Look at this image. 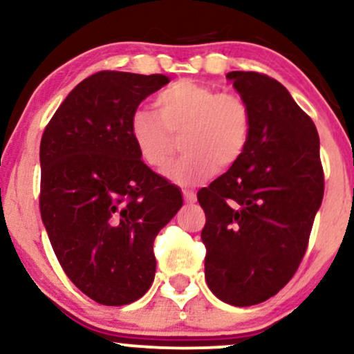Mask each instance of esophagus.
Instances as JSON below:
<instances>
[{
    "instance_id": "1",
    "label": "esophagus",
    "mask_w": 354,
    "mask_h": 354,
    "mask_svg": "<svg viewBox=\"0 0 354 354\" xmlns=\"http://www.w3.org/2000/svg\"><path fill=\"white\" fill-rule=\"evenodd\" d=\"M183 198H185L186 203H194L196 201V193H194V191L185 189L183 191Z\"/></svg>"
}]
</instances>
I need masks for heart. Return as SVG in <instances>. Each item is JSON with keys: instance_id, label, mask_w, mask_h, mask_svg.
Here are the masks:
<instances>
[{"instance_id": "obj_1", "label": "heart", "mask_w": 354, "mask_h": 354, "mask_svg": "<svg viewBox=\"0 0 354 354\" xmlns=\"http://www.w3.org/2000/svg\"><path fill=\"white\" fill-rule=\"evenodd\" d=\"M151 109L136 108L129 118V135L149 168L168 163L180 136L181 154L165 174L176 185L193 186L219 169L234 166L251 138L250 104L234 93H221L191 80L173 83L154 98Z\"/></svg>"}]
</instances>
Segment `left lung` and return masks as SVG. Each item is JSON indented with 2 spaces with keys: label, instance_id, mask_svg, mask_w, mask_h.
<instances>
[{
  "label": "left lung",
  "instance_id": "obj_1",
  "mask_svg": "<svg viewBox=\"0 0 354 354\" xmlns=\"http://www.w3.org/2000/svg\"><path fill=\"white\" fill-rule=\"evenodd\" d=\"M253 126L236 165L198 191L206 214L205 278L221 301H266L293 278L324 193L316 126L263 73L231 71Z\"/></svg>",
  "mask_w": 354,
  "mask_h": 354
}]
</instances>
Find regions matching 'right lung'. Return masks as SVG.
<instances>
[{
  "label": "right lung",
  "instance_id": "obj_1",
  "mask_svg": "<svg viewBox=\"0 0 354 354\" xmlns=\"http://www.w3.org/2000/svg\"><path fill=\"white\" fill-rule=\"evenodd\" d=\"M165 75L98 71L59 104L39 145V211L71 283L104 306L140 299L156 271L154 238L181 191L143 163L129 118Z\"/></svg>",
  "mask_w": 354,
  "mask_h": 354
}]
</instances>
